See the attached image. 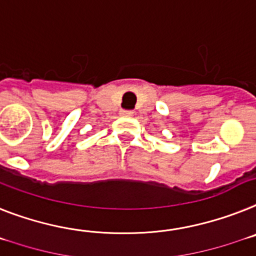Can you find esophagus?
Here are the masks:
<instances>
[{"label": "esophagus", "instance_id": "obj_1", "mask_svg": "<svg viewBox=\"0 0 256 256\" xmlns=\"http://www.w3.org/2000/svg\"><path fill=\"white\" fill-rule=\"evenodd\" d=\"M120 114H121L122 117H132V116L134 114V112H132V110H126V109H122V110L120 112Z\"/></svg>", "mask_w": 256, "mask_h": 256}]
</instances>
